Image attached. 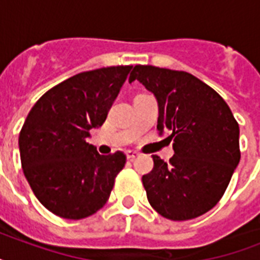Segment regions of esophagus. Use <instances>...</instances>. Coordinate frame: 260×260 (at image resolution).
I'll use <instances>...</instances> for the list:
<instances>
[{
  "label": "esophagus",
  "instance_id": "1",
  "mask_svg": "<svg viewBox=\"0 0 260 260\" xmlns=\"http://www.w3.org/2000/svg\"><path fill=\"white\" fill-rule=\"evenodd\" d=\"M136 156H139V154L136 151H126V158L129 159V160H134Z\"/></svg>",
  "mask_w": 260,
  "mask_h": 260
}]
</instances>
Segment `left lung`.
<instances>
[{
    "label": "left lung",
    "mask_w": 260,
    "mask_h": 260,
    "mask_svg": "<svg viewBox=\"0 0 260 260\" xmlns=\"http://www.w3.org/2000/svg\"><path fill=\"white\" fill-rule=\"evenodd\" d=\"M135 79L158 100L159 135L174 140L173 158L154 155L143 175L148 202L169 220L198 217L221 200L239 165L238 121L216 90L186 71L138 64Z\"/></svg>",
    "instance_id": "1"
}]
</instances>
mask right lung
<instances>
[{"label":"right lung","mask_w":260,"mask_h":260,"mask_svg":"<svg viewBox=\"0 0 260 260\" xmlns=\"http://www.w3.org/2000/svg\"><path fill=\"white\" fill-rule=\"evenodd\" d=\"M132 66L102 67L58 83L39 98L18 136L21 167L44 208L81 220L105 205L125 166L121 151L100 155L86 139L106 120Z\"/></svg>","instance_id":"obj_1"}]
</instances>
